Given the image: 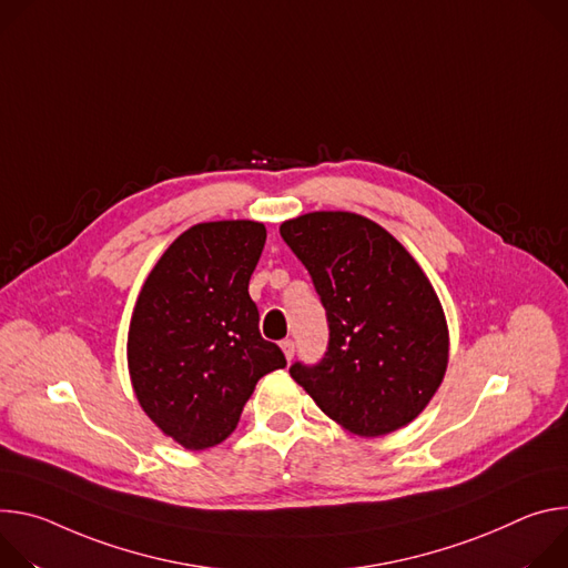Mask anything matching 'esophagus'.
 Wrapping results in <instances>:
<instances>
[{"instance_id":"obj_1","label":"esophagus","mask_w":568,"mask_h":568,"mask_svg":"<svg viewBox=\"0 0 568 568\" xmlns=\"http://www.w3.org/2000/svg\"><path fill=\"white\" fill-rule=\"evenodd\" d=\"M280 347H282L284 356H286V361H291V358H293V354H295V343H293L291 338H286V341H282V343H280Z\"/></svg>"}]
</instances>
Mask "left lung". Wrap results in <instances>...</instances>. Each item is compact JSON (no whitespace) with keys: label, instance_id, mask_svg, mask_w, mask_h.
<instances>
[{"label":"left lung","instance_id":"1","mask_svg":"<svg viewBox=\"0 0 568 568\" xmlns=\"http://www.w3.org/2000/svg\"><path fill=\"white\" fill-rule=\"evenodd\" d=\"M327 311L329 347L291 376L345 430L382 437L410 424L449 363V327L428 277L379 223L308 212L280 225Z\"/></svg>","mask_w":568,"mask_h":568}]
</instances>
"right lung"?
Instances as JSON below:
<instances>
[{"label":"right lung","instance_id":"1","mask_svg":"<svg viewBox=\"0 0 568 568\" xmlns=\"http://www.w3.org/2000/svg\"><path fill=\"white\" fill-rule=\"evenodd\" d=\"M264 243L257 221L199 223L164 250L138 295L131 384L151 422L189 452L221 445L262 376L286 367L247 293Z\"/></svg>","mask_w":568,"mask_h":568}]
</instances>
